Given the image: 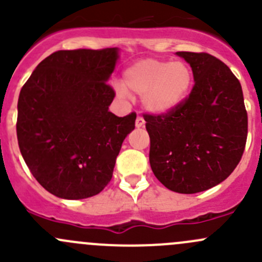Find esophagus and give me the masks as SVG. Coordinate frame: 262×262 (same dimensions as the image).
<instances>
[{
    "mask_svg": "<svg viewBox=\"0 0 262 262\" xmlns=\"http://www.w3.org/2000/svg\"><path fill=\"white\" fill-rule=\"evenodd\" d=\"M144 124H146L144 119L142 118V116H139V115L137 116V119H136V126H137V128H143Z\"/></svg>",
    "mask_w": 262,
    "mask_h": 262,
    "instance_id": "esophagus-1",
    "label": "esophagus"
}]
</instances>
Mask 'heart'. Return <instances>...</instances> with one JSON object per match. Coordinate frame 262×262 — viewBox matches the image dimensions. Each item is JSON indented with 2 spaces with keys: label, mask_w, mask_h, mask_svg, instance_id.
<instances>
[{
  "label": "heart",
  "mask_w": 262,
  "mask_h": 262,
  "mask_svg": "<svg viewBox=\"0 0 262 262\" xmlns=\"http://www.w3.org/2000/svg\"><path fill=\"white\" fill-rule=\"evenodd\" d=\"M123 83L128 91L143 95V106L152 114H167L179 106L192 86V72L182 62L147 58L134 63L124 72ZM120 96L126 91L119 87Z\"/></svg>",
  "instance_id": "obj_1"
}]
</instances>
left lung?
Segmentation results:
<instances>
[{
	"instance_id": "8db88e82",
	"label": "left lung",
	"mask_w": 262,
	"mask_h": 262,
	"mask_svg": "<svg viewBox=\"0 0 262 262\" xmlns=\"http://www.w3.org/2000/svg\"><path fill=\"white\" fill-rule=\"evenodd\" d=\"M195 84L167 114H144L149 163L158 181L180 194L204 191L237 167L247 139L242 87L222 60L208 53L178 52Z\"/></svg>"
}]
</instances>
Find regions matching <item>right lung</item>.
Listing matches in <instances>:
<instances>
[{
  "mask_svg": "<svg viewBox=\"0 0 262 262\" xmlns=\"http://www.w3.org/2000/svg\"><path fill=\"white\" fill-rule=\"evenodd\" d=\"M118 48L58 50L41 60L20 91L16 133L36 181L62 199H86L113 178L136 113L119 118L106 83Z\"/></svg>",
  "mask_w": 262,
  "mask_h": 262,
  "instance_id": "1",
  "label": "right lung"
}]
</instances>
